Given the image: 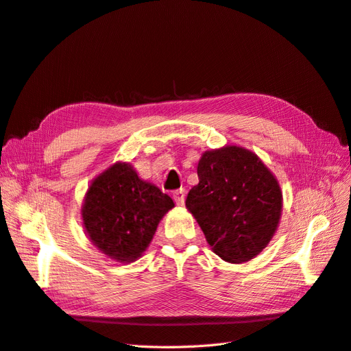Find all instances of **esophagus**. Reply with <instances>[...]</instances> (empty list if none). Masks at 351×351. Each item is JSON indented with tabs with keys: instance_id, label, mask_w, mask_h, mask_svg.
Segmentation results:
<instances>
[{
	"instance_id": "1",
	"label": "esophagus",
	"mask_w": 351,
	"mask_h": 351,
	"mask_svg": "<svg viewBox=\"0 0 351 351\" xmlns=\"http://www.w3.org/2000/svg\"><path fill=\"white\" fill-rule=\"evenodd\" d=\"M173 197L176 200L177 205H183L184 204V199H186V190L184 189H178L173 193Z\"/></svg>"
}]
</instances>
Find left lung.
<instances>
[{"instance_id":"1","label":"left lung","mask_w":351,"mask_h":351,"mask_svg":"<svg viewBox=\"0 0 351 351\" xmlns=\"http://www.w3.org/2000/svg\"><path fill=\"white\" fill-rule=\"evenodd\" d=\"M199 183L186 206L221 259L232 263L256 256L278 227L282 195L261 159L239 146L202 155Z\"/></svg>"}]
</instances>
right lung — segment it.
Returning a JSON list of instances; mask_svg holds the SVG:
<instances>
[{"label": "right lung", "mask_w": 351, "mask_h": 351, "mask_svg": "<svg viewBox=\"0 0 351 351\" xmlns=\"http://www.w3.org/2000/svg\"><path fill=\"white\" fill-rule=\"evenodd\" d=\"M171 208V197L141 180L129 164L119 162L95 178L82 217L95 246L115 261L133 262Z\"/></svg>", "instance_id": "add662e5"}]
</instances>
